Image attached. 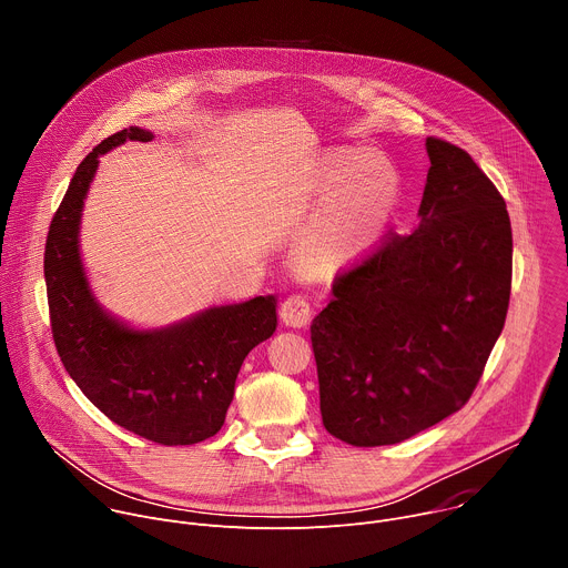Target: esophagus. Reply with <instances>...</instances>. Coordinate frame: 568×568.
Instances as JSON below:
<instances>
[{
	"mask_svg": "<svg viewBox=\"0 0 568 568\" xmlns=\"http://www.w3.org/2000/svg\"><path fill=\"white\" fill-rule=\"evenodd\" d=\"M281 318L287 328H305L312 318V307L305 296L294 294L281 303Z\"/></svg>",
	"mask_w": 568,
	"mask_h": 568,
	"instance_id": "esophagus-1",
	"label": "esophagus"
}]
</instances>
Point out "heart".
<instances>
[{"mask_svg": "<svg viewBox=\"0 0 568 568\" xmlns=\"http://www.w3.org/2000/svg\"><path fill=\"white\" fill-rule=\"evenodd\" d=\"M395 189L393 169L373 150L339 148L323 154L312 173V193L323 206L296 242L301 263L316 274L355 263L384 231Z\"/></svg>", "mask_w": 568, "mask_h": 568, "instance_id": "1", "label": "heart"}]
</instances>
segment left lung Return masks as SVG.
Returning a JSON list of instances; mask_svg holds the SVG:
<instances>
[{"label":"left lung","instance_id":"obj_1","mask_svg":"<svg viewBox=\"0 0 568 568\" xmlns=\"http://www.w3.org/2000/svg\"><path fill=\"white\" fill-rule=\"evenodd\" d=\"M420 224L335 278L310 326L321 418L355 447L407 440L469 399L506 323L513 229L474 159L429 136Z\"/></svg>","mask_w":568,"mask_h":568}]
</instances>
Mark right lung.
Instances as JSON below:
<instances>
[{
    "mask_svg": "<svg viewBox=\"0 0 568 568\" xmlns=\"http://www.w3.org/2000/svg\"><path fill=\"white\" fill-rule=\"evenodd\" d=\"M152 139L130 125L75 169L44 247L51 331L69 377L112 423L159 445H195L222 429L242 362L274 335L276 296L213 305L164 328H134L101 305L80 256L85 200L101 154Z\"/></svg>",
    "mask_w": 568,
    "mask_h": 568,
    "instance_id": "obj_1",
    "label": "right lung"
}]
</instances>
